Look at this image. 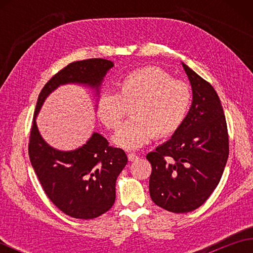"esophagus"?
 Returning a JSON list of instances; mask_svg holds the SVG:
<instances>
[{
  "mask_svg": "<svg viewBox=\"0 0 253 253\" xmlns=\"http://www.w3.org/2000/svg\"><path fill=\"white\" fill-rule=\"evenodd\" d=\"M128 160H129L130 162H133V161L138 160V155L135 154V153H129V154H128Z\"/></svg>",
  "mask_w": 253,
  "mask_h": 253,
  "instance_id": "1",
  "label": "esophagus"
}]
</instances>
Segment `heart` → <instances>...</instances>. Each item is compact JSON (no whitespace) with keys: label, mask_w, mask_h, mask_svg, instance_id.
<instances>
[{"label":"heart","mask_w":253,"mask_h":253,"mask_svg":"<svg viewBox=\"0 0 253 253\" xmlns=\"http://www.w3.org/2000/svg\"><path fill=\"white\" fill-rule=\"evenodd\" d=\"M191 102L189 85L173 79L164 69L146 66L117 80L115 93L103 91L96 99L95 114L107 129H115L130 107L128 120L112 137L116 147L137 150L155 136L178 130Z\"/></svg>","instance_id":"obj_1"}]
</instances>
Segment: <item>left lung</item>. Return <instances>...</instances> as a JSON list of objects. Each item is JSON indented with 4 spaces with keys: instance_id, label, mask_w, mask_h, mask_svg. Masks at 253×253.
<instances>
[{
    "instance_id": "left-lung-1",
    "label": "left lung",
    "mask_w": 253,
    "mask_h": 253,
    "mask_svg": "<svg viewBox=\"0 0 253 253\" xmlns=\"http://www.w3.org/2000/svg\"><path fill=\"white\" fill-rule=\"evenodd\" d=\"M192 102L178 130L147 154L149 190L157 206L174 213L201 207L218 185L228 159V133L216 91L181 62Z\"/></svg>"
}]
</instances>
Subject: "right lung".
Here are the masks:
<instances>
[{
  "mask_svg": "<svg viewBox=\"0 0 253 253\" xmlns=\"http://www.w3.org/2000/svg\"><path fill=\"white\" fill-rule=\"evenodd\" d=\"M114 63L103 58L71 63L41 90L30 131L29 158L46 196L66 215L91 219L109 211L115 202L118 175L127 164L124 150L109 146L93 132L87 142L71 151L50 146L37 126V116L53 91L64 84H80L99 96L101 84Z\"/></svg>",
  "mask_w": 253,
  "mask_h": 253,
  "instance_id": "1",
  "label": "right lung"
}]
</instances>
